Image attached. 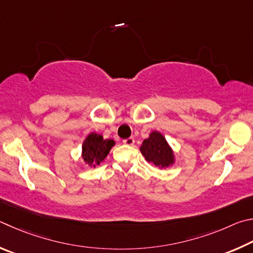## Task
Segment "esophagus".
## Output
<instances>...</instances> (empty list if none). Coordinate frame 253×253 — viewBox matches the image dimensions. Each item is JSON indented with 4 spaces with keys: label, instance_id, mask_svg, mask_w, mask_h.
Segmentation results:
<instances>
[{
    "label": "esophagus",
    "instance_id": "esophagus-1",
    "mask_svg": "<svg viewBox=\"0 0 253 253\" xmlns=\"http://www.w3.org/2000/svg\"><path fill=\"white\" fill-rule=\"evenodd\" d=\"M134 142H135V141H134L133 138H127V139L123 140V143L126 144V145H133Z\"/></svg>",
    "mask_w": 253,
    "mask_h": 253
}]
</instances>
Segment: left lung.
Masks as SVG:
<instances>
[{"mask_svg": "<svg viewBox=\"0 0 253 253\" xmlns=\"http://www.w3.org/2000/svg\"><path fill=\"white\" fill-rule=\"evenodd\" d=\"M140 150L147 161L152 162L156 167L167 168L174 161L173 152L167 143V140L157 131L152 132L150 138L143 141Z\"/></svg>", "mask_w": 253, "mask_h": 253, "instance_id": "8db88e82", "label": "left lung"}]
</instances>
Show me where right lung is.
<instances>
[{"instance_id": "right-lung-1", "label": "right lung", "mask_w": 253, "mask_h": 253, "mask_svg": "<svg viewBox=\"0 0 253 253\" xmlns=\"http://www.w3.org/2000/svg\"><path fill=\"white\" fill-rule=\"evenodd\" d=\"M113 145V140H104L102 135L96 133L88 134L82 147L83 160L93 167L100 165V162L103 161L104 158L108 156Z\"/></svg>"}]
</instances>
